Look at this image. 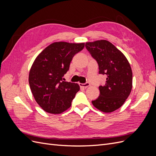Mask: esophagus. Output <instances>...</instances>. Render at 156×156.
<instances>
[{
    "mask_svg": "<svg viewBox=\"0 0 156 156\" xmlns=\"http://www.w3.org/2000/svg\"><path fill=\"white\" fill-rule=\"evenodd\" d=\"M79 85H80V87L86 88H87L88 87L90 86V83H88V82H87L85 83H79Z\"/></svg>",
    "mask_w": 156,
    "mask_h": 156,
    "instance_id": "esophagus-1",
    "label": "esophagus"
}]
</instances>
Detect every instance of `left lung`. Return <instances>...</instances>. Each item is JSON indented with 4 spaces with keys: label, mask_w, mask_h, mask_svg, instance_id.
I'll return each instance as SVG.
<instances>
[{
    "label": "left lung",
    "mask_w": 156,
    "mask_h": 156,
    "mask_svg": "<svg viewBox=\"0 0 156 156\" xmlns=\"http://www.w3.org/2000/svg\"><path fill=\"white\" fill-rule=\"evenodd\" d=\"M85 47L99 66V74L106 75L104 86L99 87L100 96L93 105L104 112L119 108L128 98L132 88L130 64L120 51L107 40L87 42Z\"/></svg>",
    "instance_id": "left-lung-1"
}]
</instances>
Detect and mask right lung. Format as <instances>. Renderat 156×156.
I'll return each mask as SVG.
<instances>
[{
  "mask_svg": "<svg viewBox=\"0 0 156 156\" xmlns=\"http://www.w3.org/2000/svg\"><path fill=\"white\" fill-rule=\"evenodd\" d=\"M84 44L55 42L37 56L30 70L29 81L36 102L52 114H60L72 105L80 90L77 83L64 81L73 56L82 51Z\"/></svg>",
  "mask_w": 156,
  "mask_h": 156,
  "instance_id": "obj_1",
  "label": "right lung"
}]
</instances>
